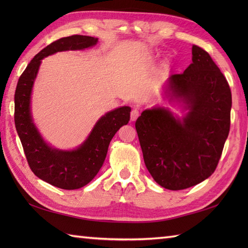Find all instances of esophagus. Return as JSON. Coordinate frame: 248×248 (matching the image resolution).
<instances>
[{"mask_svg": "<svg viewBox=\"0 0 248 248\" xmlns=\"http://www.w3.org/2000/svg\"><path fill=\"white\" fill-rule=\"evenodd\" d=\"M140 116V110L139 109H133L132 112H131V120L132 121H135L136 119H138V117Z\"/></svg>", "mask_w": 248, "mask_h": 248, "instance_id": "obj_1", "label": "esophagus"}]
</instances>
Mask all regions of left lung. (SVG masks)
Segmentation results:
<instances>
[{
    "label": "left lung",
    "instance_id": "left-lung-1",
    "mask_svg": "<svg viewBox=\"0 0 248 248\" xmlns=\"http://www.w3.org/2000/svg\"><path fill=\"white\" fill-rule=\"evenodd\" d=\"M192 64L172 75L166 93L188 109L182 119L168 108L145 109L135 123L147 170L172 191L196 186L214 172L230 130L231 91L207 51L192 46Z\"/></svg>",
    "mask_w": 248,
    "mask_h": 248
}]
</instances>
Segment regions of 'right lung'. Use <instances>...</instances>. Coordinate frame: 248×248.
Instances as JSON below:
<instances>
[{"label": "right lung", "instance_id": "right-lung-1", "mask_svg": "<svg viewBox=\"0 0 248 248\" xmlns=\"http://www.w3.org/2000/svg\"><path fill=\"white\" fill-rule=\"evenodd\" d=\"M98 43L91 36L72 35L46 46L30 62L16 87L15 124L30 168L41 180L62 189H77L91 182L102 167L109 141L130 120L131 108L121 107L98 120L88 139L76 150L50 147L41 138L31 115V93L41 60L56 52L84 50Z\"/></svg>", "mask_w": 248, "mask_h": 248}]
</instances>
